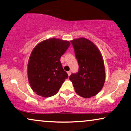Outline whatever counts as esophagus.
Masks as SVG:
<instances>
[{"label": "esophagus", "instance_id": "34e87169", "mask_svg": "<svg viewBox=\"0 0 131 131\" xmlns=\"http://www.w3.org/2000/svg\"><path fill=\"white\" fill-rule=\"evenodd\" d=\"M67 73H68V76H70V75L71 74V71H68V72Z\"/></svg>", "mask_w": 131, "mask_h": 131}]
</instances>
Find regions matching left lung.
<instances>
[{
	"instance_id": "1",
	"label": "left lung",
	"mask_w": 131,
	"mask_h": 131,
	"mask_svg": "<svg viewBox=\"0 0 131 131\" xmlns=\"http://www.w3.org/2000/svg\"><path fill=\"white\" fill-rule=\"evenodd\" d=\"M79 65L77 74L69 77L76 93L89 98L97 95L105 81V70L103 57L94 43L84 38L71 41Z\"/></svg>"
}]
</instances>
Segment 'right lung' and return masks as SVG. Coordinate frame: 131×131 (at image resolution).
<instances>
[{
    "label": "right lung",
    "mask_w": 131,
    "mask_h": 131,
    "mask_svg": "<svg viewBox=\"0 0 131 131\" xmlns=\"http://www.w3.org/2000/svg\"><path fill=\"white\" fill-rule=\"evenodd\" d=\"M70 45L68 41L53 38L41 41L33 49L28 61L27 77L38 95L48 97L56 95L68 77L60 59Z\"/></svg>",
    "instance_id": "add662e5"
}]
</instances>
